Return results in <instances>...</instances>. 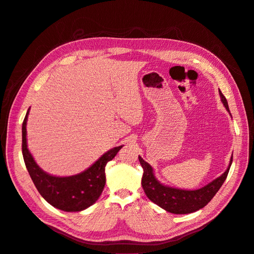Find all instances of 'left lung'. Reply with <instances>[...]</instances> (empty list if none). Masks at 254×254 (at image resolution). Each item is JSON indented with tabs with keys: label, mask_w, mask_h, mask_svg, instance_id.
I'll list each match as a JSON object with an SVG mask.
<instances>
[{
	"label": "left lung",
	"mask_w": 254,
	"mask_h": 254,
	"mask_svg": "<svg viewBox=\"0 0 254 254\" xmlns=\"http://www.w3.org/2000/svg\"><path fill=\"white\" fill-rule=\"evenodd\" d=\"M219 94L220 97H221V102L229 112V108L225 96L220 90ZM139 161L143 168L141 184L146 196L152 202L164 208L165 211L179 215L190 214L199 211L200 208L204 207L212 200V198L215 196L218 190L221 188V186L227 178L231 163H233V156L230 158L228 168L222 175H220L219 178L198 190H182L171 188V187L168 186H164L156 179L150 165L143 160L140 156Z\"/></svg>",
	"instance_id": "left-lung-1"
}]
</instances>
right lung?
Wrapping results in <instances>:
<instances>
[{
    "mask_svg": "<svg viewBox=\"0 0 254 254\" xmlns=\"http://www.w3.org/2000/svg\"><path fill=\"white\" fill-rule=\"evenodd\" d=\"M29 110L23 123V157L28 172L36 189L45 199L64 212H80L92 205L101 196L106 184L105 167L113 160L119 149H110L98 159L91 167L72 176H53L39 168L27 146V119Z\"/></svg>",
    "mask_w": 254,
    "mask_h": 254,
    "instance_id": "obj_1",
    "label": "right lung"
}]
</instances>
